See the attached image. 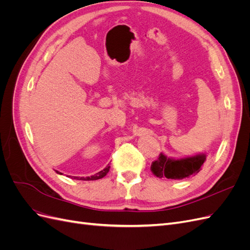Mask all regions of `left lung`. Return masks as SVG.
Instances as JSON below:
<instances>
[{
  "label": "left lung",
  "mask_w": 250,
  "mask_h": 250,
  "mask_svg": "<svg viewBox=\"0 0 250 250\" xmlns=\"http://www.w3.org/2000/svg\"><path fill=\"white\" fill-rule=\"evenodd\" d=\"M206 160V153L183 158L167 157L164 153H161L157 160L151 164V171L158 178L184 179L197 174Z\"/></svg>",
  "instance_id": "1"
}]
</instances>
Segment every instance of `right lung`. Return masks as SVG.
<instances>
[{"label":"right lung","mask_w":250,"mask_h":250,"mask_svg":"<svg viewBox=\"0 0 250 250\" xmlns=\"http://www.w3.org/2000/svg\"><path fill=\"white\" fill-rule=\"evenodd\" d=\"M109 168H110V166L108 165L106 168H104L102 171H100V172L96 173L95 175H92V176H87V177H78V176H72V178H74V179H78V180H97V179L103 178L105 175H106V174H107V173H108V171H109ZM57 173H59V172L57 171ZM59 174H62V173H59Z\"/></svg>","instance_id":"1"}]
</instances>
